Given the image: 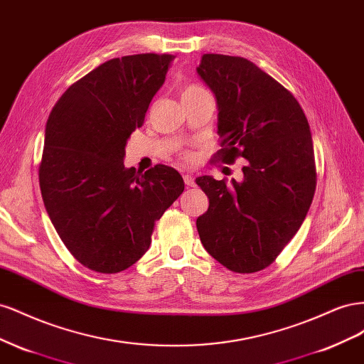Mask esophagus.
<instances>
[{
    "instance_id": "obj_1",
    "label": "esophagus",
    "mask_w": 364,
    "mask_h": 364,
    "mask_svg": "<svg viewBox=\"0 0 364 364\" xmlns=\"http://www.w3.org/2000/svg\"><path fill=\"white\" fill-rule=\"evenodd\" d=\"M183 182L186 186H196V181L193 178V174H190V173L183 174Z\"/></svg>"
}]
</instances>
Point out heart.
I'll return each instance as SVG.
<instances>
[{
    "instance_id": "1",
    "label": "heart",
    "mask_w": 364,
    "mask_h": 364,
    "mask_svg": "<svg viewBox=\"0 0 364 364\" xmlns=\"http://www.w3.org/2000/svg\"><path fill=\"white\" fill-rule=\"evenodd\" d=\"M194 90H200V87H199V86H190V87H186L185 91H194ZM185 91H183V92H185Z\"/></svg>"
}]
</instances>
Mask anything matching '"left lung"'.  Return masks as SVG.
I'll return each instance as SVG.
<instances>
[{
	"instance_id": "obj_1",
	"label": "left lung",
	"mask_w": 364,
	"mask_h": 364,
	"mask_svg": "<svg viewBox=\"0 0 364 364\" xmlns=\"http://www.w3.org/2000/svg\"><path fill=\"white\" fill-rule=\"evenodd\" d=\"M197 74L215 95V161L245 158L243 181L197 178L209 199L197 218L206 252L237 273L266 269L299 230L313 202L316 165L301 105L255 63L203 54Z\"/></svg>"
}]
</instances>
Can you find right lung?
Masks as SVG:
<instances>
[{
    "instance_id": "obj_1",
    "label": "right lung",
    "mask_w": 364,
    "mask_h": 364,
    "mask_svg": "<svg viewBox=\"0 0 364 364\" xmlns=\"http://www.w3.org/2000/svg\"><path fill=\"white\" fill-rule=\"evenodd\" d=\"M171 54L111 59L71 85L46 127L39 185L63 245L85 267L118 273L151 243L155 222L185 183L167 165L124 167L132 132L144 123Z\"/></svg>"
}]
</instances>
